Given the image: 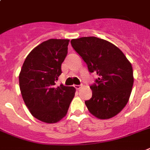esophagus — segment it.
Instances as JSON below:
<instances>
[{"mask_svg":"<svg viewBox=\"0 0 150 150\" xmlns=\"http://www.w3.org/2000/svg\"><path fill=\"white\" fill-rule=\"evenodd\" d=\"M74 87H75L76 89H80L81 87V86H78V85H75V86H74Z\"/></svg>","mask_w":150,"mask_h":150,"instance_id":"esophagus-1","label":"esophagus"}]
</instances>
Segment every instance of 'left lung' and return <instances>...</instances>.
Wrapping results in <instances>:
<instances>
[{"instance_id":"8db88e82","label":"left lung","mask_w":150,"mask_h":150,"mask_svg":"<svg viewBox=\"0 0 150 150\" xmlns=\"http://www.w3.org/2000/svg\"><path fill=\"white\" fill-rule=\"evenodd\" d=\"M71 44L88 71L98 75L90 86L92 98L85 102L88 109L98 119L114 117L129 99L134 81L132 64L119 47L104 39L82 37Z\"/></svg>"}]
</instances>
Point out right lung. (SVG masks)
<instances>
[{"label":"right lung","mask_w":150,"mask_h":150,"mask_svg":"<svg viewBox=\"0 0 150 150\" xmlns=\"http://www.w3.org/2000/svg\"><path fill=\"white\" fill-rule=\"evenodd\" d=\"M68 39H49L35 47L25 58L19 74L23 100L31 115L46 123L66 115L75 88L56 86L68 54Z\"/></svg>","instance_id":"obj_1"}]
</instances>
